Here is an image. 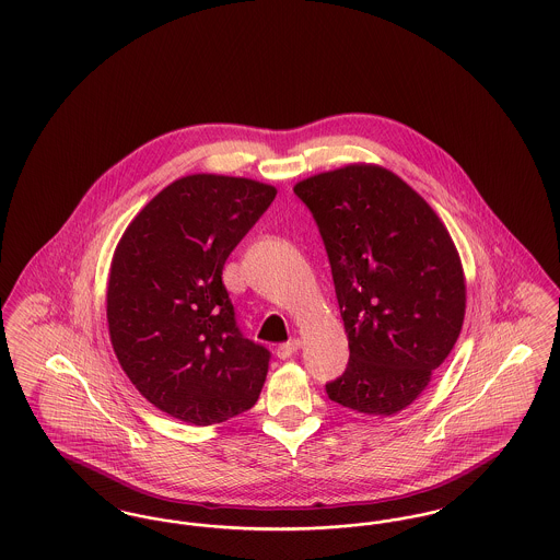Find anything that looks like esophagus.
Instances as JSON below:
<instances>
[{"instance_id": "esophagus-1", "label": "esophagus", "mask_w": 560, "mask_h": 560, "mask_svg": "<svg viewBox=\"0 0 560 560\" xmlns=\"http://www.w3.org/2000/svg\"><path fill=\"white\" fill-rule=\"evenodd\" d=\"M300 347H302V345H300V340H298V338H293L290 342L279 345V347H277V357H279V359H290L293 352H298V348Z\"/></svg>"}]
</instances>
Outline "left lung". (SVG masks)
<instances>
[{"label": "left lung", "instance_id": "obj_1", "mask_svg": "<svg viewBox=\"0 0 560 560\" xmlns=\"http://www.w3.org/2000/svg\"><path fill=\"white\" fill-rule=\"evenodd\" d=\"M319 226L348 334L327 397L393 416L420 397L462 331L466 281L427 201L380 165L352 163L293 187Z\"/></svg>", "mask_w": 560, "mask_h": 560}]
</instances>
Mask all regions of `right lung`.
<instances>
[{
    "label": "right lung",
    "mask_w": 560,
    "mask_h": 560,
    "mask_svg": "<svg viewBox=\"0 0 560 560\" xmlns=\"http://www.w3.org/2000/svg\"><path fill=\"white\" fill-rule=\"evenodd\" d=\"M277 188L192 174L155 195L117 243L107 288L110 345L138 393L195 427L260 397L270 352L247 340L222 268Z\"/></svg>",
    "instance_id": "add662e5"
}]
</instances>
